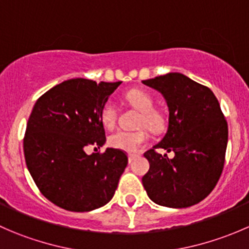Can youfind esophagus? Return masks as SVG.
Masks as SVG:
<instances>
[{"mask_svg": "<svg viewBox=\"0 0 249 249\" xmlns=\"http://www.w3.org/2000/svg\"><path fill=\"white\" fill-rule=\"evenodd\" d=\"M137 157H139V155H137V154H129V162H131L132 160L136 159Z\"/></svg>", "mask_w": 249, "mask_h": 249, "instance_id": "1", "label": "esophagus"}]
</instances>
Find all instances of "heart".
Masks as SVG:
<instances>
[{
  "mask_svg": "<svg viewBox=\"0 0 249 249\" xmlns=\"http://www.w3.org/2000/svg\"><path fill=\"white\" fill-rule=\"evenodd\" d=\"M125 100L141 112L137 126L147 127L153 132L161 130L164 126V115L160 110L154 108V99L149 92L140 89H132L125 94ZM100 118L107 129H113L117 124L118 119V108L113 101H107L102 106L100 112ZM148 141V134L145 130H136V131H126V130H119L110 135L108 143L110 147L117 149L124 150V152L134 153L140 150L143 144Z\"/></svg>",
  "mask_w": 249,
  "mask_h": 249,
  "instance_id": "1",
  "label": "heart"
}]
</instances>
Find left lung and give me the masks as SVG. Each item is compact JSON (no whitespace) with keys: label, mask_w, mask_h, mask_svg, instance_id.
<instances>
[{"label":"left lung","mask_w":249,"mask_h":249,"mask_svg":"<svg viewBox=\"0 0 249 249\" xmlns=\"http://www.w3.org/2000/svg\"><path fill=\"white\" fill-rule=\"evenodd\" d=\"M143 84L158 90L169 106L164 139L144 153L149 171L142 177L152 201L184 208L202 201L219 180L225 162L228 123L210 88L182 73H167ZM162 147L175 157L156 152Z\"/></svg>","instance_id":"8db88e82"}]
</instances>
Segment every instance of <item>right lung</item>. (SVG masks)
<instances>
[{"label": "right lung", "instance_id": "right-lung-1", "mask_svg": "<svg viewBox=\"0 0 249 249\" xmlns=\"http://www.w3.org/2000/svg\"><path fill=\"white\" fill-rule=\"evenodd\" d=\"M122 82L65 80L32 108L24 136L26 166L39 192L54 205L88 212L109 202L127 165L124 150L88 155L85 147L106 142L102 106Z\"/></svg>", "mask_w": 249, "mask_h": 249}]
</instances>
